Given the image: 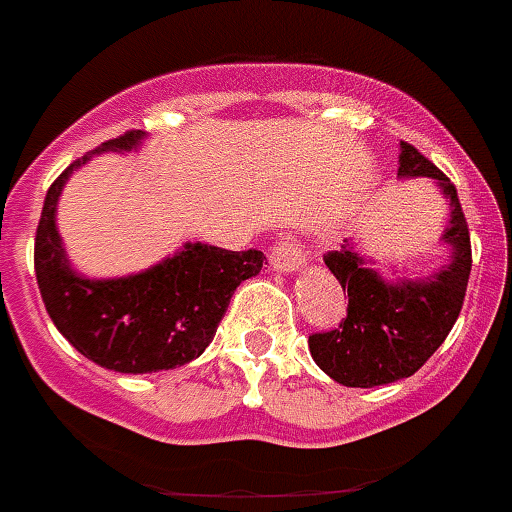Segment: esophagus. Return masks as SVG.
Returning <instances> with one entry per match:
<instances>
[{"label": "esophagus", "mask_w": 512, "mask_h": 512, "mask_svg": "<svg viewBox=\"0 0 512 512\" xmlns=\"http://www.w3.org/2000/svg\"><path fill=\"white\" fill-rule=\"evenodd\" d=\"M269 261L274 269L284 271V274H289V271H295V269H302V266L307 264L305 251L297 246L295 238H279V243H274V246H271Z\"/></svg>", "instance_id": "obj_1"}]
</instances>
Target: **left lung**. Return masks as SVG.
<instances>
[{"label": "left lung", "instance_id": "8db88e82", "mask_svg": "<svg viewBox=\"0 0 512 512\" xmlns=\"http://www.w3.org/2000/svg\"><path fill=\"white\" fill-rule=\"evenodd\" d=\"M400 176H431L451 200V220L443 233L454 248L451 264L420 282H384L364 266L348 241L328 251L325 266L348 292L346 318L333 330L307 338L315 364L346 387H379L413 377L436 354L459 318L472 271L467 217L451 179L415 146L400 143Z\"/></svg>", "mask_w": 512, "mask_h": 512}]
</instances>
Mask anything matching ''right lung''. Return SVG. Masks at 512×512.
Wrapping results in <instances>:
<instances>
[{
	"label": "right lung",
	"instance_id": "1",
	"mask_svg": "<svg viewBox=\"0 0 512 512\" xmlns=\"http://www.w3.org/2000/svg\"><path fill=\"white\" fill-rule=\"evenodd\" d=\"M140 130L107 140L76 158L51 184L35 233V277L45 310L63 338L94 364L120 374L184 366L210 346L235 287L256 277L264 253L187 243L174 259L125 279H84L66 261L56 230V205L71 171L92 153L130 151Z\"/></svg>",
	"mask_w": 512,
	"mask_h": 512
}]
</instances>
